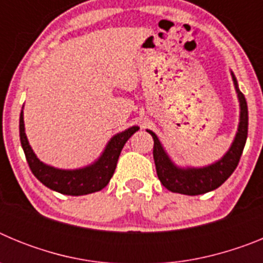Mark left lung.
I'll return each mask as SVG.
<instances>
[{
    "instance_id": "left-lung-1",
    "label": "left lung",
    "mask_w": 263,
    "mask_h": 263,
    "mask_svg": "<svg viewBox=\"0 0 263 263\" xmlns=\"http://www.w3.org/2000/svg\"><path fill=\"white\" fill-rule=\"evenodd\" d=\"M231 75L237 99L240 103V118H238V126H237L236 136H234L231 147L228 148V152L218 160L203 167L178 166L167 154L157 134L153 130L146 129V132L152 134L154 139L153 155H154L157 175L160 183L168 191L190 195V196L205 194L220 187L236 170L237 164L240 162L241 154H242L246 138H248L249 117H248V104H246L245 96L238 88L237 79L232 71Z\"/></svg>"
}]
</instances>
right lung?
<instances>
[{"instance_id": "1", "label": "right lung", "mask_w": 263, "mask_h": 263, "mask_svg": "<svg viewBox=\"0 0 263 263\" xmlns=\"http://www.w3.org/2000/svg\"><path fill=\"white\" fill-rule=\"evenodd\" d=\"M139 126H130L129 129L115 134L106 143L104 152L90 164L80 168L64 170L46 164L42 162L31 148L25 133L23 108L20 116V138L27 163L39 182L43 183L52 191L63 195L80 196L103 190L115 174L118 157L127 139L136 133Z\"/></svg>"}]
</instances>
